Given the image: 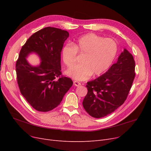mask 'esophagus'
I'll return each instance as SVG.
<instances>
[{
    "mask_svg": "<svg viewBox=\"0 0 151 151\" xmlns=\"http://www.w3.org/2000/svg\"><path fill=\"white\" fill-rule=\"evenodd\" d=\"M74 84L76 86H80L81 85V83H80V82H78V81H74Z\"/></svg>",
    "mask_w": 151,
    "mask_h": 151,
    "instance_id": "esophagus-1",
    "label": "esophagus"
}]
</instances>
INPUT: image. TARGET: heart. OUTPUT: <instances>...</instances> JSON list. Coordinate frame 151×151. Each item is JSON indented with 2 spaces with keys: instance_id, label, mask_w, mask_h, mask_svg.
Instances as JSON below:
<instances>
[{
  "instance_id": "heart-1",
  "label": "heart",
  "mask_w": 151,
  "mask_h": 151,
  "mask_svg": "<svg viewBox=\"0 0 151 151\" xmlns=\"http://www.w3.org/2000/svg\"><path fill=\"white\" fill-rule=\"evenodd\" d=\"M77 52L83 55L81 62L67 71L68 76L77 81H84L92 76H99L111 67L118 53V45L112 38H104L94 33L81 36L73 44L62 50V59L67 67L74 65Z\"/></svg>"
}]
</instances>
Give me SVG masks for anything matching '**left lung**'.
<instances>
[{
	"label": "left lung",
	"mask_w": 151,
	"mask_h": 151,
	"mask_svg": "<svg viewBox=\"0 0 151 151\" xmlns=\"http://www.w3.org/2000/svg\"><path fill=\"white\" fill-rule=\"evenodd\" d=\"M135 62L132 55L124 49L116 63L96 79L87 83L88 94L83 104L94 118L107 116L123 104L134 80Z\"/></svg>",
	"instance_id": "8db88e82"
}]
</instances>
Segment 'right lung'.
Masks as SVG:
<instances>
[{"instance_id": "1", "label": "right lung", "mask_w": 151, "mask_h": 151, "mask_svg": "<svg viewBox=\"0 0 151 151\" xmlns=\"http://www.w3.org/2000/svg\"><path fill=\"white\" fill-rule=\"evenodd\" d=\"M68 36L67 31L47 27L32 35L21 48L16 64L18 86L37 111L47 112L55 108L73 84L60 71L62 49ZM31 52L40 57L42 62L38 66H31L26 60Z\"/></svg>"}]
</instances>
